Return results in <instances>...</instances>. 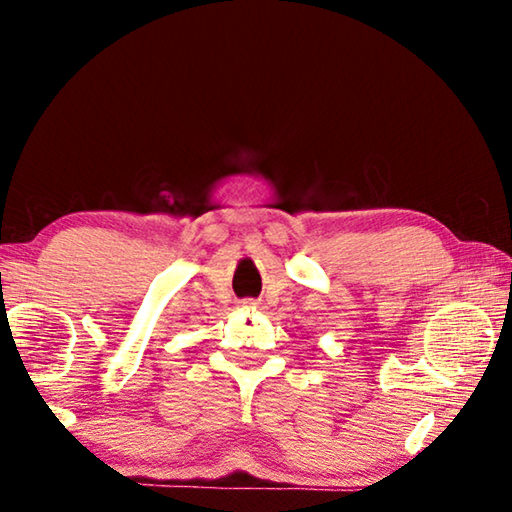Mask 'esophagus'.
Wrapping results in <instances>:
<instances>
[{"label": "esophagus", "instance_id": "esophagus-1", "mask_svg": "<svg viewBox=\"0 0 512 512\" xmlns=\"http://www.w3.org/2000/svg\"><path fill=\"white\" fill-rule=\"evenodd\" d=\"M239 307L246 309V311H250V309L255 311V309H259V302H257V300H241Z\"/></svg>", "mask_w": 512, "mask_h": 512}]
</instances>
